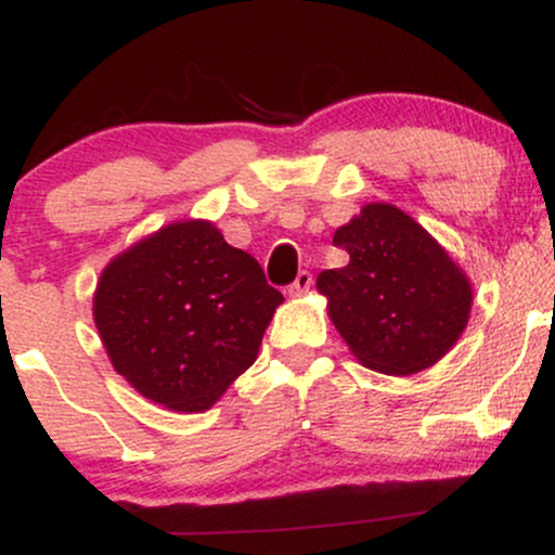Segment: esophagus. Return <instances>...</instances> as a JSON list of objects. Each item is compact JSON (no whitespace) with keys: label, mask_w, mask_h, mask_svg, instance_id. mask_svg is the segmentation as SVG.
<instances>
[{"label":"esophagus","mask_w":555,"mask_h":555,"mask_svg":"<svg viewBox=\"0 0 555 555\" xmlns=\"http://www.w3.org/2000/svg\"><path fill=\"white\" fill-rule=\"evenodd\" d=\"M310 286H313V273H310V271H299L295 282L289 284V295H295V297L305 295V292H308Z\"/></svg>","instance_id":"obj_1"}]
</instances>
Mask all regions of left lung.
Instances as JSON below:
<instances>
[{
    "label": "left lung",
    "mask_w": 555,
    "mask_h": 555,
    "mask_svg": "<svg viewBox=\"0 0 555 555\" xmlns=\"http://www.w3.org/2000/svg\"><path fill=\"white\" fill-rule=\"evenodd\" d=\"M344 269L318 273L328 315L365 367L412 375L436 365L462 336L473 305L464 273L412 216L371 203L339 227Z\"/></svg>",
    "instance_id": "8db88e82"
}]
</instances>
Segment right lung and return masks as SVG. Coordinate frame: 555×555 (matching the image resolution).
<instances>
[{
    "label": "right lung",
    "mask_w": 555,
    "mask_h": 555,
    "mask_svg": "<svg viewBox=\"0 0 555 555\" xmlns=\"http://www.w3.org/2000/svg\"><path fill=\"white\" fill-rule=\"evenodd\" d=\"M282 299L214 224L182 221L106 266L93 318L114 371L145 399L203 412L256 362Z\"/></svg>",
    "instance_id": "add662e5"
}]
</instances>
